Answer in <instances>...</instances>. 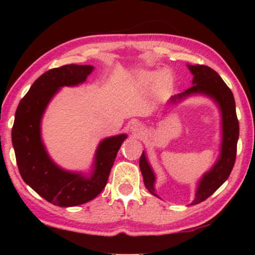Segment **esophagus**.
Returning <instances> with one entry per match:
<instances>
[{"mask_svg":"<svg viewBox=\"0 0 255 255\" xmlns=\"http://www.w3.org/2000/svg\"><path fill=\"white\" fill-rule=\"evenodd\" d=\"M131 131H132V134L135 135V137H139L142 133V131H144V128L139 123H133L131 125Z\"/></svg>","mask_w":255,"mask_h":255,"instance_id":"obj_1","label":"esophagus"}]
</instances>
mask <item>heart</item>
Masks as SVG:
<instances>
[{"label":"heart","mask_w":255,"mask_h":255,"mask_svg":"<svg viewBox=\"0 0 255 255\" xmlns=\"http://www.w3.org/2000/svg\"><path fill=\"white\" fill-rule=\"evenodd\" d=\"M153 79H154V75L153 74H145L142 76V80H144V81H151Z\"/></svg>","instance_id":"1"}]
</instances>
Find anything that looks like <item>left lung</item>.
<instances>
[{"mask_svg":"<svg viewBox=\"0 0 255 255\" xmlns=\"http://www.w3.org/2000/svg\"><path fill=\"white\" fill-rule=\"evenodd\" d=\"M190 72L193 73V86L182 94L172 97V102H175L176 99H182L184 96L191 95L195 93H202L210 96L219 104L223 117V142H222V154L218 161L212 167L211 170L202 177L198 189L196 191V197L193 201L194 204H198L211 196L223 183L228 180L231 174V170L235 166L237 155V141L239 138V122L236 114L235 97L231 89L226 86L218 73L205 65L188 66ZM144 184L151 194L156 196L154 193V174L151 166L146 160L145 153L142 152L139 160Z\"/></svg>","mask_w":255,"mask_h":255,"instance_id":"obj_1","label":"left lung"}]
</instances>
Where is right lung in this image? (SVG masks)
<instances>
[{
    "mask_svg": "<svg viewBox=\"0 0 255 255\" xmlns=\"http://www.w3.org/2000/svg\"><path fill=\"white\" fill-rule=\"evenodd\" d=\"M93 68L71 64L45 72L20 100L15 114L11 139L20 176L38 195L58 207H75L95 198L106 187L118 149L127 138L120 134L101 142L89 177L59 168L45 151L40 120L47 103L60 87L86 81Z\"/></svg>",
    "mask_w": 255,
    "mask_h": 255,
    "instance_id": "1",
    "label": "right lung"
}]
</instances>
